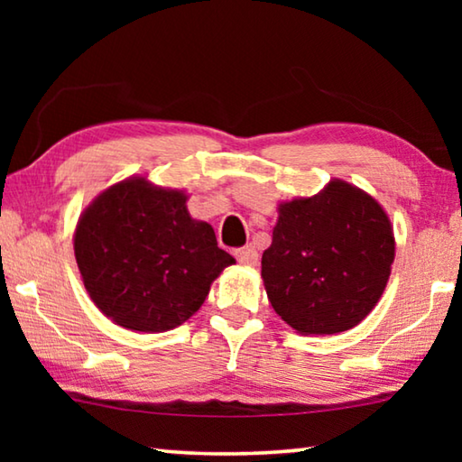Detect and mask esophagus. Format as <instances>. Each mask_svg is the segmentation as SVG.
Returning <instances> with one entry per match:
<instances>
[{"mask_svg": "<svg viewBox=\"0 0 462 462\" xmlns=\"http://www.w3.org/2000/svg\"><path fill=\"white\" fill-rule=\"evenodd\" d=\"M234 256H236L238 263L248 264V267H254L256 261H259V253H256V248L253 245L236 248V250H234Z\"/></svg>", "mask_w": 462, "mask_h": 462, "instance_id": "34e87169", "label": "esophagus"}]
</instances>
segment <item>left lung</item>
<instances>
[{"mask_svg":"<svg viewBox=\"0 0 462 462\" xmlns=\"http://www.w3.org/2000/svg\"><path fill=\"white\" fill-rule=\"evenodd\" d=\"M395 240L371 195L332 181L308 199L279 206L263 281L273 310L301 334L356 326L387 285Z\"/></svg>","mask_w":462,"mask_h":462,"instance_id":"8db88e82","label":"left lung"}]
</instances>
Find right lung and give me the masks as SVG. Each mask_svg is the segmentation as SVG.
Here are the masks:
<instances>
[{
	"label": "right lung",
	"instance_id": "right-lung-1",
	"mask_svg": "<svg viewBox=\"0 0 462 462\" xmlns=\"http://www.w3.org/2000/svg\"><path fill=\"white\" fill-rule=\"evenodd\" d=\"M181 191L128 179L85 209L75 259L85 289L116 324L165 332L201 308L212 281L236 261L214 228L187 214Z\"/></svg>",
	"mask_w": 462,
	"mask_h": 462
}]
</instances>
